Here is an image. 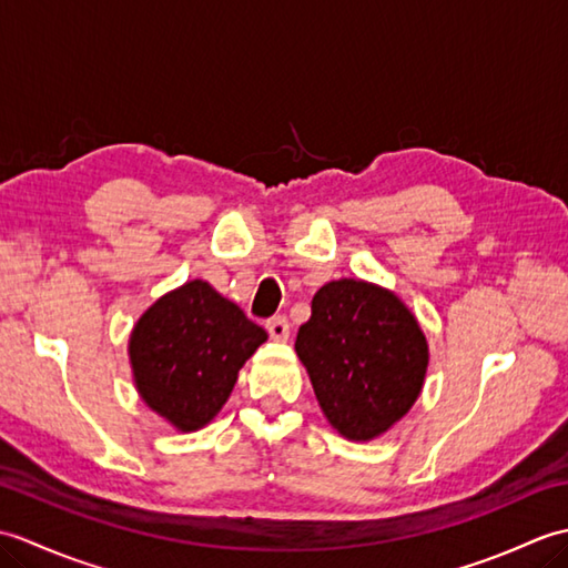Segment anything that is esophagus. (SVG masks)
<instances>
[{"label":"esophagus","instance_id":"1","mask_svg":"<svg viewBox=\"0 0 568 568\" xmlns=\"http://www.w3.org/2000/svg\"><path fill=\"white\" fill-rule=\"evenodd\" d=\"M265 329H268L273 342H287V336H291V324H287L285 317L268 320L265 322Z\"/></svg>","mask_w":568,"mask_h":568}]
</instances>
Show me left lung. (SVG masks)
Segmentation results:
<instances>
[{
	"mask_svg": "<svg viewBox=\"0 0 568 568\" xmlns=\"http://www.w3.org/2000/svg\"><path fill=\"white\" fill-rule=\"evenodd\" d=\"M295 352L329 425L348 442H371L400 422L422 393L427 336L388 287L342 277L312 297Z\"/></svg>",
	"mask_w": 568,
	"mask_h": 568,
	"instance_id": "8db88e82",
	"label": "left lung"
}]
</instances>
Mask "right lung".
<instances>
[{
  "mask_svg": "<svg viewBox=\"0 0 568 568\" xmlns=\"http://www.w3.org/2000/svg\"><path fill=\"white\" fill-rule=\"evenodd\" d=\"M265 339V329L207 281H187L139 317L129 364L141 400L187 434L220 415L241 366Z\"/></svg>",
  "mask_w": 568,
  "mask_h": 568,
  "instance_id": "1",
  "label": "right lung"
}]
</instances>
